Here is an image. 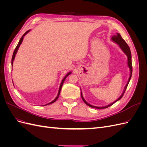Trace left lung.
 <instances>
[{
    "label": "left lung",
    "mask_w": 147,
    "mask_h": 147,
    "mask_svg": "<svg viewBox=\"0 0 147 147\" xmlns=\"http://www.w3.org/2000/svg\"><path fill=\"white\" fill-rule=\"evenodd\" d=\"M112 40L113 41H114L115 42H116L117 44H118L119 47L121 48V50L124 52V53L127 55V63H128V66H129V68L130 69V72H131V74H130V77L129 78V80H128V82L126 84V85L125 86V88H124V91L123 92V94L121 95V96H120L119 98L117 100H115L114 102H113V103L110 104V105H107L105 107H96V106H93V105H90V104H88L87 102H86V100L84 99L83 97V95H82V91H81V96H82V98L83 99V100L84 101V103H85L86 105H88V106H90V107H92V108H95V109H106L112 105L113 104H115V102H116L117 101L119 100V99H121L122 98V97L123 96L124 94V92H125L126 88L127 87V85L129 83V81L131 80V76H132V60H131V50H130V48L129 47V46L127 45V44L126 43V42L123 39V38L121 37V35H120L119 34L117 33V35H114V36H113L112 37Z\"/></svg>",
    "instance_id": "left-lung-1"
}]
</instances>
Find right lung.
Segmentation results:
<instances>
[{"mask_svg": "<svg viewBox=\"0 0 147 147\" xmlns=\"http://www.w3.org/2000/svg\"><path fill=\"white\" fill-rule=\"evenodd\" d=\"M29 32V30H28L27 32H26L24 34H23V36L21 37V38H20V40L19 41V42H18V45H17V46H16V47L15 48V51H14V52H13V56H12V58H11V64L13 65V61H14V59H15V55H16V53H17V51H18V48L20 47V45L21 44V43H22V42H23V38H24V35L27 34V33H28ZM71 74V72H69V73H68L66 75H65V77L63 78V81H62V82H61V85H60V87H59V92H58V94H57V97H56V98L53 100L52 102H50V103L49 104H47V105H49V104H52V103H53V102H56V100L58 99V97H59V94H60V92H61V88H62V86H63V83H64V80H65V78H66V77L68 76L69 75H70Z\"/></svg>", "mask_w": 147, "mask_h": 147, "instance_id": "right-lung-1", "label": "right lung"}]
</instances>
